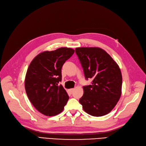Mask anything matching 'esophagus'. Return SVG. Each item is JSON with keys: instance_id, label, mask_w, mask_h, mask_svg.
I'll return each mask as SVG.
<instances>
[{"instance_id": "34e87169", "label": "esophagus", "mask_w": 146, "mask_h": 146, "mask_svg": "<svg viewBox=\"0 0 146 146\" xmlns=\"http://www.w3.org/2000/svg\"><path fill=\"white\" fill-rule=\"evenodd\" d=\"M73 91H74V89H70L69 90H68V92H69V93L70 94H72L73 93Z\"/></svg>"}]
</instances>
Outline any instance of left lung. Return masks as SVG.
<instances>
[{
    "label": "left lung",
    "mask_w": 146,
    "mask_h": 146,
    "mask_svg": "<svg viewBox=\"0 0 146 146\" xmlns=\"http://www.w3.org/2000/svg\"><path fill=\"white\" fill-rule=\"evenodd\" d=\"M75 52L86 80H93L92 84L83 87L84 93L79 102L90 115L104 116L113 110L121 95L119 67L106 51L98 47H80Z\"/></svg>",
    "instance_id": "1"
}]
</instances>
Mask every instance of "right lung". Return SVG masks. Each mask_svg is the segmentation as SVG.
I'll return each mask as SVG.
<instances>
[{
    "label": "right lung",
    "instance_id": "1",
    "mask_svg": "<svg viewBox=\"0 0 146 146\" xmlns=\"http://www.w3.org/2000/svg\"><path fill=\"white\" fill-rule=\"evenodd\" d=\"M74 50L62 47L45 51L30 63L25 79V88L30 102L40 113L53 116L62 112L69 99L62 81V68Z\"/></svg>",
    "mask_w": 146,
    "mask_h": 146
}]
</instances>
